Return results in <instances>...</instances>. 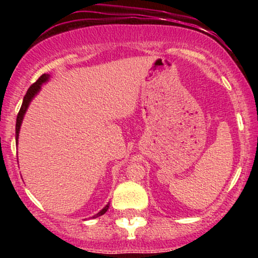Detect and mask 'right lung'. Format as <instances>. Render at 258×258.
<instances>
[{"label":"right lung","instance_id":"add662e5","mask_svg":"<svg viewBox=\"0 0 258 258\" xmlns=\"http://www.w3.org/2000/svg\"><path fill=\"white\" fill-rule=\"evenodd\" d=\"M49 78H51V76H49V74H43L42 76H40L37 81L35 82L34 85L30 86V88H29L28 92H26V94L24 96L22 108H20V110H19V112H18V116H17V123H16V143H17V146H18V138H19L20 127H22V122H23V119H24V116H25V112H26V110H28V108H29V105H30L31 100L34 99L35 96H36L38 92L41 91V86H42L43 84H46V82H48ZM109 205H110L109 203L106 204V205L103 207L102 210H100L98 214L94 215L92 218H97V217H99V216L104 215L105 212L108 211Z\"/></svg>","mask_w":258,"mask_h":258}]
</instances>
